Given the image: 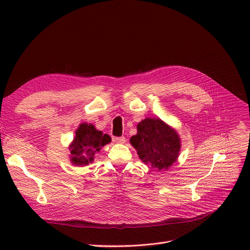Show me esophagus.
I'll use <instances>...</instances> for the list:
<instances>
[{
  "label": "esophagus",
  "instance_id": "obj_1",
  "mask_svg": "<svg viewBox=\"0 0 250 250\" xmlns=\"http://www.w3.org/2000/svg\"><path fill=\"white\" fill-rule=\"evenodd\" d=\"M113 141H115L118 144H124L126 140H125V137H118V138L113 139Z\"/></svg>",
  "mask_w": 250,
  "mask_h": 250
}]
</instances>
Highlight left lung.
<instances>
[{"mask_svg": "<svg viewBox=\"0 0 250 250\" xmlns=\"http://www.w3.org/2000/svg\"><path fill=\"white\" fill-rule=\"evenodd\" d=\"M138 133L132 135L130 144L137 149L143 163L156 170H168L177 161L180 139L176 130L161 119L143 120L137 126Z\"/></svg>", "mask_w": 250, "mask_h": 250, "instance_id": "1", "label": "left lung"}]
</instances>
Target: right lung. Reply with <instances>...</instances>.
Masks as SVG:
<instances>
[{
    "mask_svg": "<svg viewBox=\"0 0 250 250\" xmlns=\"http://www.w3.org/2000/svg\"><path fill=\"white\" fill-rule=\"evenodd\" d=\"M75 133L76 135L70 145L71 162L75 166H87L93 163L96 153L111 141L108 134L97 130L93 124H80Z\"/></svg>",
    "mask_w": 250,
    "mask_h": 250,
    "instance_id": "add662e5",
    "label": "right lung"
}]
</instances>
